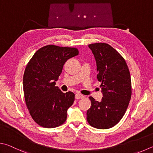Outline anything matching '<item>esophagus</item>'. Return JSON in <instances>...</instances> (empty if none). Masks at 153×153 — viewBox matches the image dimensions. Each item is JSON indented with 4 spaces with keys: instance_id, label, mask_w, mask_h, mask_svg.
<instances>
[{
    "instance_id": "34e87169",
    "label": "esophagus",
    "mask_w": 153,
    "mask_h": 153,
    "mask_svg": "<svg viewBox=\"0 0 153 153\" xmlns=\"http://www.w3.org/2000/svg\"><path fill=\"white\" fill-rule=\"evenodd\" d=\"M84 98V96H83L82 94H76V99H82Z\"/></svg>"
}]
</instances>
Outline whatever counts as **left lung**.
Here are the masks:
<instances>
[{
	"mask_svg": "<svg viewBox=\"0 0 153 153\" xmlns=\"http://www.w3.org/2000/svg\"><path fill=\"white\" fill-rule=\"evenodd\" d=\"M88 47L95 57L103 98L101 102L89 98L91 104L87 120L96 128H110L120 122L128 106L132 95L130 71L123 57L108 44L92 43Z\"/></svg>",
	"mask_w": 153,
	"mask_h": 153,
	"instance_id": "left-lung-1",
	"label": "left lung"
}]
</instances>
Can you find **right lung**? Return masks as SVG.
I'll return each mask as SVG.
<instances>
[{
	"label": "right lung",
	"mask_w": 153,
	"mask_h": 153,
	"mask_svg": "<svg viewBox=\"0 0 153 153\" xmlns=\"http://www.w3.org/2000/svg\"><path fill=\"white\" fill-rule=\"evenodd\" d=\"M79 54L77 48L49 45L40 48L26 66L23 75L25 100L30 115L44 128H55L65 123L75 94L63 93L55 86L63 66Z\"/></svg>",
	"instance_id": "add662e5"
}]
</instances>
